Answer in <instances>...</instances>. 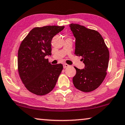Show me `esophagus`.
Instances as JSON below:
<instances>
[{"instance_id": "34e87169", "label": "esophagus", "mask_w": 125, "mask_h": 125, "mask_svg": "<svg viewBox=\"0 0 125 125\" xmlns=\"http://www.w3.org/2000/svg\"><path fill=\"white\" fill-rule=\"evenodd\" d=\"M69 67V65L66 64V63H64V64H63V68H66L67 67Z\"/></svg>"}]
</instances>
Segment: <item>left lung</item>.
I'll list each match as a JSON object with an SVG mask.
<instances>
[{
  "label": "left lung",
  "instance_id": "obj_1",
  "mask_svg": "<svg viewBox=\"0 0 125 125\" xmlns=\"http://www.w3.org/2000/svg\"><path fill=\"white\" fill-rule=\"evenodd\" d=\"M75 38V54L82 57L83 69H76L73 79L75 87L84 92L95 90L106 75L109 52L104 40L97 31L76 24H70Z\"/></svg>",
  "mask_w": 125,
  "mask_h": 125
}]
</instances>
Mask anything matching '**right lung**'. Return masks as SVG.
<instances>
[{"instance_id": "1", "label": "right lung", "mask_w": 125, "mask_h": 125, "mask_svg": "<svg viewBox=\"0 0 125 125\" xmlns=\"http://www.w3.org/2000/svg\"><path fill=\"white\" fill-rule=\"evenodd\" d=\"M64 28H34L21 43L17 58L19 73L25 87L33 94L45 95L55 87L63 65L51 64L45 57L52 55V38Z\"/></svg>"}]
</instances>
